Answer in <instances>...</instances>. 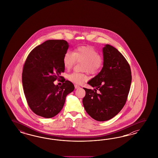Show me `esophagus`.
Masks as SVG:
<instances>
[{
  "instance_id": "esophagus-1",
  "label": "esophagus",
  "mask_w": 158,
  "mask_h": 158,
  "mask_svg": "<svg viewBox=\"0 0 158 158\" xmlns=\"http://www.w3.org/2000/svg\"><path fill=\"white\" fill-rule=\"evenodd\" d=\"M75 89H79V88H80V86L77 85H75Z\"/></svg>"
}]
</instances>
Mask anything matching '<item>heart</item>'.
Instances as JSON below:
<instances>
[{
	"mask_svg": "<svg viewBox=\"0 0 158 158\" xmlns=\"http://www.w3.org/2000/svg\"><path fill=\"white\" fill-rule=\"evenodd\" d=\"M77 61H84L83 71H88L91 74H95L100 71L103 65V58L98 51L90 46H81L75 48L73 53L67 51L63 57V65L69 70ZM68 79L75 83L81 84L88 79L86 73L72 72L68 75Z\"/></svg>",
	"mask_w": 158,
	"mask_h": 158,
	"instance_id": "1",
	"label": "heart"
}]
</instances>
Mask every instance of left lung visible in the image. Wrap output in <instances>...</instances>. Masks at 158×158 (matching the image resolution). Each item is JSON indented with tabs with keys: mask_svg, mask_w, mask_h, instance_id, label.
<instances>
[{
	"mask_svg": "<svg viewBox=\"0 0 158 158\" xmlns=\"http://www.w3.org/2000/svg\"><path fill=\"white\" fill-rule=\"evenodd\" d=\"M104 63L100 73L87 83L93 90L83 88V104L87 113L97 121L113 118L123 108L130 91L131 72L129 64L116 48H103Z\"/></svg>",
	"mask_w": 158,
	"mask_h": 158,
	"instance_id": "1",
	"label": "left lung"
}]
</instances>
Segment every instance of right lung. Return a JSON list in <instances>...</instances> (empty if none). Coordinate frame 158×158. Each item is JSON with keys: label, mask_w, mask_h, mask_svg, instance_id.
I'll return each instance as SVG.
<instances>
[{"label": "right lung", "mask_w": 158, "mask_h": 158, "mask_svg": "<svg viewBox=\"0 0 158 158\" xmlns=\"http://www.w3.org/2000/svg\"><path fill=\"white\" fill-rule=\"evenodd\" d=\"M69 45L64 40H48L36 46L24 63L22 81L24 94L31 110L46 118L57 115L64 105L66 96L73 91L71 81H64L61 86L53 81L63 77V57Z\"/></svg>", "instance_id": "obj_1"}]
</instances>
